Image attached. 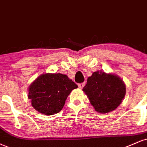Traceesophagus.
<instances>
[{
	"instance_id": "obj_1",
	"label": "esophagus",
	"mask_w": 147,
	"mask_h": 147,
	"mask_svg": "<svg viewBox=\"0 0 147 147\" xmlns=\"http://www.w3.org/2000/svg\"><path fill=\"white\" fill-rule=\"evenodd\" d=\"M84 86H85V83H81V84H78L79 88H80V89H82V88L84 87Z\"/></svg>"
}]
</instances>
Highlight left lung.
<instances>
[{"label":"left lung","mask_w":147,"mask_h":147,"mask_svg":"<svg viewBox=\"0 0 147 147\" xmlns=\"http://www.w3.org/2000/svg\"><path fill=\"white\" fill-rule=\"evenodd\" d=\"M83 91L97 112L106 114L121 105L126 94V86L116 74L96 71L88 77Z\"/></svg>","instance_id":"left-lung-1"}]
</instances>
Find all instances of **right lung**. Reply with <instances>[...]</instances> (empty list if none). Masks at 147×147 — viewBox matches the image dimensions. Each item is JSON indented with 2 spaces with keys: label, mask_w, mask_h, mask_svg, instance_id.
Here are the masks:
<instances>
[{
  "label": "right lung",
  "mask_w": 147,
  "mask_h": 147,
  "mask_svg": "<svg viewBox=\"0 0 147 147\" xmlns=\"http://www.w3.org/2000/svg\"><path fill=\"white\" fill-rule=\"evenodd\" d=\"M77 88L66 75L48 72L42 74L30 85L28 98L38 112L53 115L62 109L67 97Z\"/></svg>",
  "instance_id": "right-lung-1"
}]
</instances>
